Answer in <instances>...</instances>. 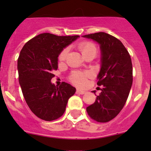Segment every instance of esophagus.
I'll use <instances>...</instances> for the list:
<instances>
[{
  "mask_svg": "<svg viewBox=\"0 0 151 151\" xmlns=\"http://www.w3.org/2000/svg\"><path fill=\"white\" fill-rule=\"evenodd\" d=\"M76 93L77 94H85V91L80 90V89H77Z\"/></svg>",
  "mask_w": 151,
  "mask_h": 151,
  "instance_id": "34e87169",
  "label": "esophagus"
}]
</instances>
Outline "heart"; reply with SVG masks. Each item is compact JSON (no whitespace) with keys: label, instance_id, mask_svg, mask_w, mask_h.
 <instances>
[{"label":"heart","instance_id":"obj_1","mask_svg":"<svg viewBox=\"0 0 151 151\" xmlns=\"http://www.w3.org/2000/svg\"><path fill=\"white\" fill-rule=\"evenodd\" d=\"M79 49L84 56L88 54H90V53H96L97 54V47L94 43H92L91 41H84V42L80 44ZM68 53H69V48L68 47L64 48L60 52V54H59V60H65L67 57ZM89 76H90V74L88 73L75 71L72 73L71 75L69 76V80L74 85L82 87L87 84L88 78L89 77Z\"/></svg>","mask_w":151,"mask_h":151}]
</instances>
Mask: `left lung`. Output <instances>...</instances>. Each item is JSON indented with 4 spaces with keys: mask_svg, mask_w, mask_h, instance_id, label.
<instances>
[{
    "mask_svg": "<svg viewBox=\"0 0 151 151\" xmlns=\"http://www.w3.org/2000/svg\"><path fill=\"white\" fill-rule=\"evenodd\" d=\"M82 37L97 41L101 50V68L97 84L103 85V88L86 111L92 119L107 122L119 113L129 97L133 81L132 59L122 42L107 33L97 32Z\"/></svg>",
    "mask_w": 151,
    "mask_h": 151,
    "instance_id": "1",
    "label": "left lung"
}]
</instances>
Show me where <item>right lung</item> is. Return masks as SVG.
<instances>
[{
  "label": "right lung",
  "instance_id": "right-lung-1",
  "mask_svg": "<svg viewBox=\"0 0 151 151\" xmlns=\"http://www.w3.org/2000/svg\"><path fill=\"white\" fill-rule=\"evenodd\" d=\"M79 36H58L42 33L29 40L21 50L17 62L19 82L26 104L33 113L45 121L63 115L68 100L76 92L71 85L52 84L63 49Z\"/></svg>",
  "mask_w": 151,
  "mask_h": 151
}]
</instances>
